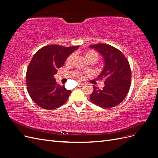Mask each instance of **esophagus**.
Listing matches in <instances>:
<instances>
[{"mask_svg": "<svg viewBox=\"0 0 158 158\" xmlns=\"http://www.w3.org/2000/svg\"><path fill=\"white\" fill-rule=\"evenodd\" d=\"M83 85H84V84H82V83H79V84H78V86H79V87H81V86H82Z\"/></svg>", "mask_w": 158, "mask_h": 158, "instance_id": "34e87169", "label": "esophagus"}]
</instances>
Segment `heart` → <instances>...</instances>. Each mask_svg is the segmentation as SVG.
<instances>
[{"instance_id":"b5f03b06","label":"heart","mask_w":158,"mask_h":158,"mask_svg":"<svg viewBox=\"0 0 158 158\" xmlns=\"http://www.w3.org/2000/svg\"><path fill=\"white\" fill-rule=\"evenodd\" d=\"M84 56L85 57V59H87V60L88 62L90 61H95L96 62L98 59H99V55L98 52L94 51V50H92V49H89L88 50L86 51H85L84 52ZM74 58V55L72 54L70 55L67 59H66V63L70 64L72 63V61H73ZM71 77L75 78L76 80H81L83 78V76L82 74L80 73V72L78 71H74L73 73H71Z\"/></svg>"}]
</instances>
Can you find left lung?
Returning <instances> with one entry per match:
<instances>
[{
  "label": "left lung",
  "mask_w": 158,
  "mask_h": 158,
  "mask_svg": "<svg viewBox=\"0 0 158 158\" xmlns=\"http://www.w3.org/2000/svg\"><path fill=\"white\" fill-rule=\"evenodd\" d=\"M89 47L103 56L104 67L98 79L105 80L103 89L93 85L91 102L104 109L115 107L126 98L131 87V70L128 61L120 51L111 45L100 44Z\"/></svg>",
  "instance_id": "8db88e82"
}]
</instances>
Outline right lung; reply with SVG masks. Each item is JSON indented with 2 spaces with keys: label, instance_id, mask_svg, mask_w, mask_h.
I'll return each mask as SVG.
<instances>
[{
  "label": "right lung",
  "instance_id": "1",
  "mask_svg": "<svg viewBox=\"0 0 158 158\" xmlns=\"http://www.w3.org/2000/svg\"><path fill=\"white\" fill-rule=\"evenodd\" d=\"M78 47L50 45L33 55L27 69L26 85L30 96L37 106L51 110L67 101L71 91L56 84L54 75Z\"/></svg>",
  "mask_w": 158,
  "mask_h": 158
}]
</instances>
